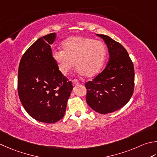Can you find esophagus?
I'll list each match as a JSON object with an SVG mask.
<instances>
[{
  "label": "esophagus",
  "instance_id": "esophagus-1",
  "mask_svg": "<svg viewBox=\"0 0 157 157\" xmlns=\"http://www.w3.org/2000/svg\"><path fill=\"white\" fill-rule=\"evenodd\" d=\"M79 84V83L78 80H77V79H73V80L72 81L73 86H77V85H78Z\"/></svg>",
  "mask_w": 157,
  "mask_h": 157
}]
</instances>
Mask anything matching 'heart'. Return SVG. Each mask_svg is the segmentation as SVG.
Instances as JSON below:
<instances>
[{
    "label": "heart",
    "instance_id": "b5f03b06",
    "mask_svg": "<svg viewBox=\"0 0 157 157\" xmlns=\"http://www.w3.org/2000/svg\"><path fill=\"white\" fill-rule=\"evenodd\" d=\"M63 51H55L53 58L58 69L67 75L74 67L81 74L92 78L99 73L106 58V48L102 41L90 37L73 36L62 43Z\"/></svg>",
    "mask_w": 157,
    "mask_h": 157
}]
</instances>
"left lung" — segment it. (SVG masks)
I'll return each instance as SVG.
<instances>
[{
  "instance_id": "8db88e82",
  "label": "left lung",
  "mask_w": 157,
  "mask_h": 157,
  "mask_svg": "<svg viewBox=\"0 0 157 157\" xmlns=\"http://www.w3.org/2000/svg\"><path fill=\"white\" fill-rule=\"evenodd\" d=\"M107 46L109 60L105 69L86 84V102L94 111L107 114L127 104L134 90V67L127 51L105 35H97Z\"/></svg>"
}]
</instances>
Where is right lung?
Instances as JSON below:
<instances>
[{
  "label": "right lung",
  "instance_id": "obj_1",
  "mask_svg": "<svg viewBox=\"0 0 157 157\" xmlns=\"http://www.w3.org/2000/svg\"><path fill=\"white\" fill-rule=\"evenodd\" d=\"M56 35L38 39L24 54L18 68L17 91L27 113L45 123H54L64 115L73 90L58 69L51 46Z\"/></svg>",
  "mask_w": 157,
  "mask_h": 157
}]
</instances>
